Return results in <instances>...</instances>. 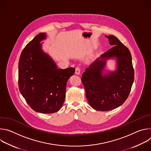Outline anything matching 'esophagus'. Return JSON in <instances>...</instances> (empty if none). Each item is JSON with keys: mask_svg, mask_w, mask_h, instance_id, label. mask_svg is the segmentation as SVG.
<instances>
[{"mask_svg": "<svg viewBox=\"0 0 151 151\" xmlns=\"http://www.w3.org/2000/svg\"><path fill=\"white\" fill-rule=\"evenodd\" d=\"M80 73H81V68H80V67L78 66L75 69V74L79 75Z\"/></svg>", "mask_w": 151, "mask_h": 151, "instance_id": "esophagus-1", "label": "esophagus"}]
</instances>
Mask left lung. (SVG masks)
I'll use <instances>...</instances> for the list:
<instances>
[{
  "label": "left lung",
  "mask_w": 151,
  "mask_h": 151,
  "mask_svg": "<svg viewBox=\"0 0 151 151\" xmlns=\"http://www.w3.org/2000/svg\"><path fill=\"white\" fill-rule=\"evenodd\" d=\"M106 37L113 47L86 69L81 78L89 104L100 111H111L122 105L130 93L134 78L130 50L115 36ZM114 57L117 60V70L102 75L106 60Z\"/></svg>",
  "instance_id": "8db88e82"
}]
</instances>
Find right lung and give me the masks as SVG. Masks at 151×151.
<instances>
[{"label": "right lung", "mask_w": 151, "mask_h": 151, "mask_svg": "<svg viewBox=\"0 0 151 151\" xmlns=\"http://www.w3.org/2000/svg\"><path fill=\"white\" fill-rule=\"evenodd\" d=\"M40 33L29 42L18 63L19 90L31 108L39 113L58 111L65 100L66 83L75 72L73 68L58 69L53 60L42 51Z\"/></svg>", "instance_id": "right-lung-1"}]
</instances>
